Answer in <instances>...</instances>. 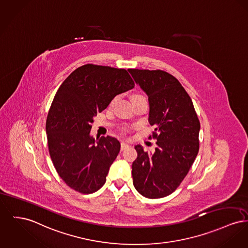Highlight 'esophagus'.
I'll list each match as a JSON object with an SVG mask.
<instances>
[{"mask_svg": "<svg viewBox=\"0 0 248 248\" xmlns=\"http://www.w3.org/2000/svg\"><path fill=\"white\" fill-rule=\"evenodd\" d=\"M128 147H129L128 143H125V142H122V143H121V150H122V151L127 149Z\"/></svg>", "mask_w": 248, "mask_h": 248, "instance_id": "1", "label": "esophagus"}]
</instances>
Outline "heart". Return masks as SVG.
Instances as JSON below:
<instances>
[{
  "label": "heart",
  "mask_w": 248,
  "mask_h": 248,
  "mask_svg": "<svg viewBox=\"0 0 248 248\" xmlns=\"http://www.w3.org/2000/svg\"><path fill=\"white\" fill-rule=\"evenodd\" d=\"M136 96H140V95H134L133 97H136ZM114 100H115V99H113V100H112V101L110 102V105H112V104H113V102H114Z\"/></svg>",
  "instance_id": "obj_1"
}]
</instances>
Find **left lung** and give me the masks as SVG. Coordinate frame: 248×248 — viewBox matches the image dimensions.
Segmentation results:
<instances>
[{"mask_svg": "<svg viewBox=\"0 0 248 248\" xmlns=\"http://www.w3.org/2000/svg\"><path fill=\"white\" fill-rule=\"evenodd\" d=\"M148 96L149 118L156 139L154 154L135 146L133 185L148 199L169 196L188 173L199 153L201 124L188 93L172 75L162 70L129 69Z\"/></svg>", "mask_w": 248, "mask_h": 248, "instance_id": "1", "label": "left lung"}]
</instances>
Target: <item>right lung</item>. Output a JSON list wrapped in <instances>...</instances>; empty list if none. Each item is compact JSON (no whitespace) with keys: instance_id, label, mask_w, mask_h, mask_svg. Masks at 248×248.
<instances>
[{"instance_id":"obj_1","label":"right lung","mask_w":248,"mask_h":248,"mask_svg":"<svg viewBox=\"0 0 248 248\" xmlns=\"http://www.w3.org/2000/svg\"><path fill=\"white\" fill-rule=\"evenodd\" d=\"M135 86L125 69L85 64L62 83L49 108L46 132L49 155L62 181L72 189L92 194L106 183L120 152L110 136L93 139V117L112 99Z\"/></svg>"}]
</instances>
